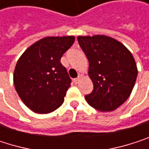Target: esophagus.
<instances>
[{
    "label": "esophagus",
    "instance_id": "1",
    "mask_svg": "<svg viewBox=\"0 0 149 149\" xmlns=\"http://www.w3.org/2000/svg\"><path fill=\"white\" fill-rule=\"evenodd\" d=\"M81 78H82V76H81V75H79V77H78L77 79H73V83L75 84V85L79 84V82L80 81Z\"/></svg>",
    "mask_w": 149,
    "mask_h": 149
}]
</instances>
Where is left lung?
Listing matches in <instances>:
<instances>
[{"label": "left lung", "mask_w": 149, "mask_h": 149, "mask_svg": "<svg viewBox=\"0 0 149 149\" xmlns=\"http://www.w3.org/2000/svg\"><path fill=\"white\" fill-rule=\"evenodd\" d=\"M79 46L89 61L93 92L86 95L87 103L101 112H111L130 96L137 78V66L132 53L119 41L103 35L78 36Z\"/></svg>", "instance_id": "1"}]
</instances>
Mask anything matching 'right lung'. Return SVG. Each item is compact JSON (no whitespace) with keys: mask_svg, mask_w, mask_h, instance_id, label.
<instances>
[{"mask_svg":"<svg viewBox=\"0 0 149 149\" xmlns=\"http://www.w3.org/2000/svg\"><path fill=\"white\" fill-rule=\"evenodd\" d=\"M75 37L47 36L29 46L20 56L14 71V84L22 102L36 113L57 109L70 86L66 68L60 62Z\"/></svg>","mask_w":149,"mask_h":149,"instance_id":"add662e5","label":"right lung"}]
</instances>
